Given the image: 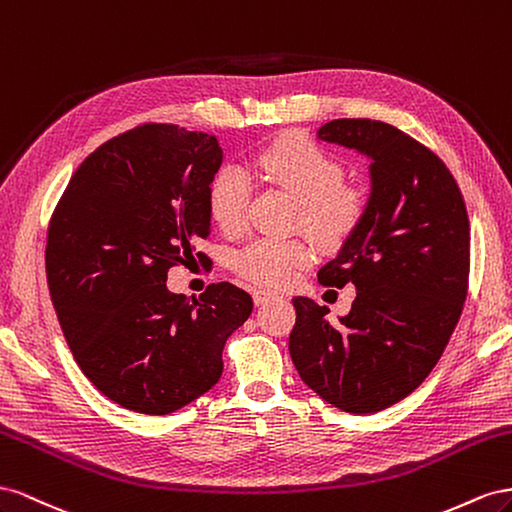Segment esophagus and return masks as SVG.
Wrapping results in <instances>:
<instances>
[{"mask_svg":"<svg viewBox=\"0 0 512 512\" xmlns=\"http://www.w3.org/2000/svg\"><path fill=\"white\" fill-rule=\"evenodd\" d=\"M272 298H274V294H270V291H266V289H255V291H253L255 304H264V302H268V300H272Z\"/></svg>","mask_w":512,"mask_h":512,"instance_id":"1","label":"esophagus"}]
</instances>
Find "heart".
Instances as JSON below:
<instances>
[{
    "mask_svg": "<svg viewBox=\"0 0 512 512\" xmlns=\"http://www.w3.org/2000/svg\"><path fill=\"white\" fill-rule=\"evenodd\" d=\"M261 180L300 201L298 223L321 246H339L362 216V201L345 188L341 160L304 135H285L261 148L253 160ZM251 184L236 165L214 173L208 186V210L212 221L227 233L246 223ZM311 261V251L298 238H259L244 246L236 268L246 279L264 287H283Z\"/></svg>",
    "mask_w": 512,
    "mask_h": 512,
    "instance_id": "b5f03b06",
    "label": "heart"
}]
</instances>
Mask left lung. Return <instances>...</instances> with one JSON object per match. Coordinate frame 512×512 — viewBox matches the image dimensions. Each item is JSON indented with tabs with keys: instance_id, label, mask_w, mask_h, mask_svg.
Listing matches in <instances>:
<instances>
[{
	"instance_id": "1",
	"label": "left lung",
	"mask_w": 512,
	"mask_h": 512,
	"mask_svg": "<svg viewBox=\"0 0 512 512\" xmlns=\"http://www.w3.org/2000/svg\"><path fill=\"white\" fill-rule=\"evenodd\" d=\"M317 139L369 160L356 229L317 272L356 287L352 311L294 298L289 354L302 382L347 414H375L414 392L440 360L467 294L470 221L459 186L429 148L377 120H332Z\"/></svg>"
}]
</instances>
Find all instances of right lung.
<instances>
[{
    "instance_id": "right-lung-1",
    "label": "right lung",
    "mask_w": 512,
    "mask_h": 512,
    "mask_svg": "<svg viewBox=\"0 0 512 512\" xmlns=\"http://www.w3.org/2000/svg\"><path fill=\"white\" fill-rule=\"evenodd\" d=\"M223 158L214 135L143 124L87 156L53 212V309L83 375L126 410L165 416L208 392L253 311L231 283L199 298L167 289L169 268L210 236L208 186Z\"/></svg>"
}]
</instances>
